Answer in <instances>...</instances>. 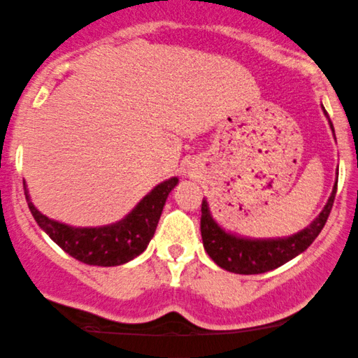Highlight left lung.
<instances>
[{
  "instance_id": "1",
  "label": "left lung",
  "mask_w": 358,
  "mask_h": 358,
  "mask_svg": "<svg viewBox=\"0 0 358 358\" xmlns=\"http://www.w3.org/2000/svg\"><path fill=\"white\" fill-rule=\"evenodd\" d=\"M324 115L328 116L327 111H324ZM330 127L333 130L331 122ZM335 194L336 182L327 206L323 208V211L320 213L315 222L296 235L277 240L238 238V236L223 231L211 218L208 203L203 199V204H201V236H203L204 250L220 267L224 271L235 272V274L248 275L274 271V268L294 259L301 252L306 250L309 245L315 242L316 236L323 230L328 216H330Z\"/></svg>"
}]
</instances>
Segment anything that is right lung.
Returning a JSON list of instances; mask_svg holds the SVG:
<instances>
[{
	"mask_svg": "<svg viewBox=\"0 0 358 358\" xmlns=\"http://www.w3.org/2000/svg\"><path fill=\"white\" fill-rule=\"evenodd\" d=\"M176 184L178 178L164 180L136 204L125 220L101 228H74L54 222L34 206L25 180L23 189L35 222L64 252L87 266L113 267L122 266L145 250L157 228L169 192L174 189Z\"/></svg>",
	"mask_w": 358,
	"mask_h": 358,
	"instance_id": "add662e5",
	"label": "right lung"
}]
</instances>
